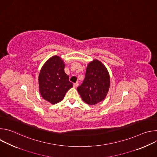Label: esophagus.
<instances>
[{"label":"esophagus","mask_w":157,"mask_h":157,"mask_svg":"<svg viewBox=\"0 0 157 157\" xmlns=\"http://www.w3.org/2000/svg\"><path fill=\"white\" fill-rule=\"evenodd\" d=\"M73 86H74L75 87H77L78 86V82H75V83H74Z\"/></svg>","instance_id":"esophagus-1"}]
</instances>
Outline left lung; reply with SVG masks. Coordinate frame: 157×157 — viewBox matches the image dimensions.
<instances>
[{
    "mask_svg": "<svg viewBox=\"0 0 157 157\" xmlns=\"http://www.w3.org/2000/svg\"><path fill=\"white\" fill-rule=\"evenodd\" d=\"M109 86L107 69L101 61L94 59L88 64L84 79L77 90L86 103L94 105L105 98Z\"/></svg>",
    "mask_w": 157,
    "mask_h": 157,
    "instance_id": "8db88e82",
    "label": "left lung"
}]
</instances>
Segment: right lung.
I'll return each instance as SVG.
<instances>
[{
  "instance_id": "right-lung-1",
  "label": "right lung",
  "mask_w": 157,
  "mask_h": 157,
  "mask_svg": "<svg viewBox=\"0 0 157 157\" xmlns=\"http://www.w3.org/2000/svg\"><path fill=\"white\" fill-rule=\"evenodd\" d=\"M64 66L63 61L54 56L43 65L39 75L40 93L44 99L52 104L62 101L73 86L64 72Z\"/></svg>"
}]
</instances>
